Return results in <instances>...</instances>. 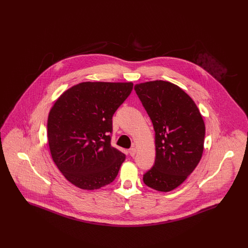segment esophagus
Instances as JSON below:
<instances>
[{
  "instance_id": "34e87169",
  "label": "esophagus",
  "mask_w": 248,
  "mask_h": 248,
  "mask_svg": "<svg viewBox=\"0 0 248 248\" xmlns=\"http://www.w3.org/2000/svg\"><path fill=\"white\" fill-rule=\"evenodd\" d=\"M128 154H129L130 156L134 157L136 155V149L135 148H131L129 151H128Z\"/></svg>"
}]
</instances>
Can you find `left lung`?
<instances>
[{
    "instance_id": "8db88e82",
    "label": "left lung",
    "mask_w": 248,
    "mask_h": 248,
    "mask_svg": "<svg viewBox=\"0 0 248 248\" xmlns=\"http://www.w3.org/2000/svg\"><path fill=\"white\" fill-rule=\"evenodd\" d=\"M155 131L154 165L144 183L159 191L182 184L199 164L205 126L194 101L181 88L165 81L135 85Z\"/></svg>"
}]
</instances>
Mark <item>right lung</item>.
<instances>
[{"mask_svg": "<svg viewBox=\"0 0 248 248\" xmlns=\"http://www.w3.org/2000/svg\"><path fill=\"white\" fill-rule=\"evenodd\" d=\"M132 90V83H79L61 94L51 108L50 153L76 187L99 189L117 177L125 155L111 147L112 116Z\"/></svg>", "mask_w": 248, "mask_h": 248, "instance_id": "obj_1", "label": "right lung"}]
</instances>
